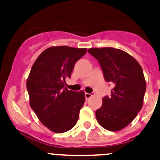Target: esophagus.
Returning a JSON list of instances; mask_svg holds the SVG:
<instances>
[{"label": "esophagus", "mask_w": 160, "mask_h": 160, "mask_svg": "<svg viewBox=\"0 0 160 160\" xmlns=\"http://www.w3.org/2000/svg\"><path fill=\"white\" fill-rule=\"evenodd\" d=\"M85 99H86V100H89V99L91 97V94H89V93H85Z\"/></svg>", "instance_id": "1"}]
</instances>
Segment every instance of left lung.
Masks as SVG:
<instances>
[{"label":"left lung","mask_w":160,"mask_h":160,"mask_svg":"<svg viewBox=\"0 0 160 160\" xmlns=\"http://www.w3.org/2000/svg\"><path fill=\"white\" fill-rule=\"evenodd\" d=\"M88 52L99 61L105 81L114 85L110 96L103 98L102 106L95 111L98 123L109 131L121 130L143 106L146 82L142 67L119 49L90 48Z\"/></svg>","instance_id":"left-lung-1"}]
</instances>
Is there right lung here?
Segmentation results:
<instances>
[{
    "instance_id": "1",
    "label": "right lung",
    "mask_w": 160,
    "mask_h": 160,
    "mask_svg": "<svg viewBox=\"0 0 160 160\" xmlns=\"http://www.w3.org/2000/svg\"><path fill=\"white\" fill-rule=\"evenodd\" d=\"M87 49L51 46L42 52L31 67L26 81L30 105L40 121L50 130L60 134L75 126L84 105V91L65 87L75 64Z\"/></svg>"
}]
</instances>
